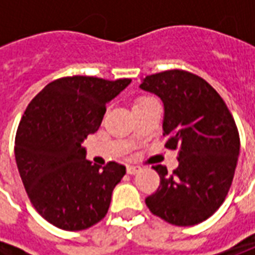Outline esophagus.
<instances>
[{
	"mask_svg": "<svg viewBox=\"0 0 255 255\" xmlns=\"http://www.w3.org/2000/svg\"><path fill=\"white\" fill-rule=\"evenodd\" d=\"M140 171V168L139 166H135V165H128L127 166V172L129 175H135V173H138Z\"/></svg>",
	"mask_w": 255,
	"mask_h": 255,
	"instance_id": "1",
	"label": "esophagus"
}]
</instances>
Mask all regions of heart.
<instances>
[{
	"label": "heart",
	"mask_w": 255,
	"mask_h": 255,
	"mask_svg": "<svg viewBox=\"0 0 255 255\" xmlns=\"http://www.w3.org/2000/svg\"><path fill=\"white\" fill-rule=\"evenodd\" d=\"M149 100H153V98H150V97H142V98H139V100L135 102V105H136V104H142V102H146V101H149Z\"/></svg>",
	"instance_id": "b5f03b06"
}]
</instances>
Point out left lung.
<instances>
[{
    "label": "left lung",
    "instance_id": "8db88e82",
    "mask_svg": "<svg viewBox=\"0 0 255 255\" xmlns=\"http://www.w3.org/2000/svg\"><path fill=\"white\" fill-rule=\"evenodd\" d=\"M139 87L161 98L165 147L179 150L172 175L154 166L160 187L146 205L169 224H199L221 206L232 184L241 149L235 120L219 93L187 71L149 75Z\"/></svg>",
    "mask_w": 255,
    "mask_h": 255
}]
</instances>
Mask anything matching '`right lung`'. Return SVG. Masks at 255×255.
<instances>
[{"label":"right lung","mask_w":255,"mask_h":255,"mask_svg":"<svg viewBox=\"0 0 255 255\" xmlns=\"http://www.w3.org/2000/svg\"><path fill=\"white\" fill-rule=\"evenodd\" d=\"M129 83L68 76L47 84L27 106L14 139L16 164L32 206L54 227L87 230L108 213L126 166L91 164L82 143L100 128L106 104Z\"/></svg>","instance_id":"obj_1"}]
</instances>
